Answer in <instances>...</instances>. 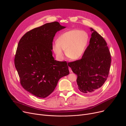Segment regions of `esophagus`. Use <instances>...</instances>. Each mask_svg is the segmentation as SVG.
<instances>
[{
	"label": "esophagus",
	"mask_w": 126,
	"mask_h": 126,
	"mask_svg": "<svg viewBox=\"0 0 126 126\" xmlns=\"http://www.w3.org/2000/svg\"><path fill=\"white\" fill-rule=\"evenodd\" d=\"M69 72H70V73H71V72H72V70H71L70 67H69Z\"/></svg>",
	"instance_id": "obj_1"
}]
</instances>
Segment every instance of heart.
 <instances>
[{
    "label": "heart",
    "instance_id": "1",
    "mask_svg": "<svg viewBox=\"0 0 126 126\" xmlns=\"http://www.w3.org/2000/svg\"><path fill=\"white\" fill-rule=\"evenodd\" d=\"M89 42V35L85 31L74 29L66 31L60 35L53 44L52 48L57 57L61 58L63 50L66 56L72 60L80 59L86 50Z\"/></svg>",
    "mask_w": 126,
    "mask_h": 126
}]
</instances>
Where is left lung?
<instances>
[{
	"instance_id": "1",
	"label": "left lung",
	"mask_w": 126,
	"mask_h": 126,
	"mask_svg": "<svg viewBox=\"0 0 126 126\" xmlns=\"http://www.w3.org/2000/svg\"><path fill=\"white\" fill-rule=\"evenodd\" d=\"M91 37L82 58L69 62L68 66L78 77V87L90 94L101 87L109 75L111 58L105 39L90 28Z\"/></svg>"
}]
</instances>
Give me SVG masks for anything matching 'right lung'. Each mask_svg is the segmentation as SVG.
<instances>
[{"instance_id": "obj_1", "label": "right lung", "mask_w": 126, "mask_h": 126, "mask_svg": "<svg viewBox=\"0 0 126 126\" xmlns=\"http://www.w3.org/2000/svg\"><path fill=\"white\" fill-rule=\"evenodd\" d=\"M65 28L57 21L46 23L25 33L18 43L14 63L20 82L38 97L50 95L60 79L69 74L67 62L55 60L52 52L56 33Z\"/></svg>"}]
</instances>
